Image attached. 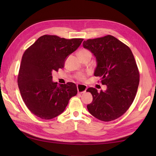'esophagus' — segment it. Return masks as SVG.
I'll list each match as a JSON object with an SVG mask.
<instances>
[{
	"instance_id": "obj_1",
	"label": "esophagus",
	"mask_w": 156,
	"mask_h": 156,
	"mask_svg": "<svg viewBox=\"0 0 156 156\" xmlns=\"http://www.w3.org/2000/svg\"><path fill=\"white\" fill-rule=\"evenodd\" d=\"M77 89H78V92L79 93H84V92L87 91V86H86L84 84H77Z\"/></svg>"
}]
</instances>
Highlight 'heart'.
I'll list each match as a JSON object with an SVG mask.
<instances>
[{"instance_id": "heart-1", "label": "heart", "mask_w": 156, "mask_h": 156, "mask_svg": "<svg viewBox=\"0 0 156 156\" xmlns=\"http://www.w3.org/2000/svg\"><path fill=\"white\" fill-rule=\"evenodd\" d=\"M88 54L91 55V53L90 51H88V49H82L78 52V55H88ZM78 78L80 79V80H83L84 78V76L82 74H78Z\"/></svg>"}]
</instances>
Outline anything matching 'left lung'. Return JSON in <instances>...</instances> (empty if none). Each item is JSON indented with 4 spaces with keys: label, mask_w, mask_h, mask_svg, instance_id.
<instances>
[{
    "label": "left lung",
    "mask_w": 156,
    "mask_h": 156,
    "mask_svg": "<svg viewBox=\"0 0 156 156\" xmlns=\"http://www.w3.org/2000/svg\"><path fill=\"white\" fill-rule=\"evenodd\" d=\"M83 47L96 58L94 75L101 78L107 90L98 92L89 88L93 100L87 105L89 112L102 121L120 117L133 102L140 82L134 56L127 45L112 35L84 41Z\"/></svg>",
    "instance_id": "8db88e82"
}]
</instances>
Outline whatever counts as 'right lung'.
I'll return each instance as SVG.
<instances>
[{"instance_id": "right-lung-1", "label": "right lung", "mask_w": 156, "mask_h": 156, "mask_svg": "<svg viewBox=\"0 0 156 156\" xmlns=\"http://www.w3.org/2000/svg\"><path fill=\"white\" fill-rule=\"evenodd\" d=\"M83 39H66L45 35L38 38L23 54L18 86L25 104L33 114L51 119L62 113L78 92L74 83L60 84L52 80V72L64 67L68 56Z\"/></svg>"}]
</instances>
